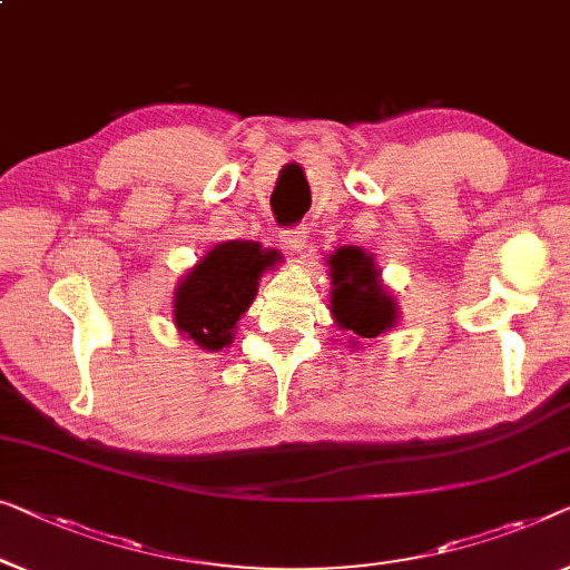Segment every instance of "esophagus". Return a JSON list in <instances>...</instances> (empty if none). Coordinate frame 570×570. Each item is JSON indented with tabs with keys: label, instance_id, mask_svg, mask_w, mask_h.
Returning a JSON list of instances; mask_svg holds the SVG:
<instances>
[{
	"label": "esophagus",
	"instance_id": "1",
	"mask_svg": "<svg viewBox=\"0 0 570 570\" xmlns=\"http://www.w3.org/2000/svg\"><path fill=\"white\" fill-rule=\"evenodd\" d=\"M305 238H308V230H305V226H291L283 230V244L291 252H303Z\"/></svg>",
	"mask_w": 570,
	"mask_h": 570
}]
</instances>
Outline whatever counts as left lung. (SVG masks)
<instances>
[{"instance_id":"obj_1","label":"left lung","mask_w":570,"mask_h":570,"mask_svg":"<svg viewBox=\"0 0 570 570\" xmlns=\"http://www.w3.org/2000/svg\"><path fill=\"white\" fill-rule=\"evenodd\" d=\"M332 267V311L336 324L357 336L373 340L395 324V303L377 283L373 257L362 249L342 246L328 257Z\"/></svg>"}]
</instances>
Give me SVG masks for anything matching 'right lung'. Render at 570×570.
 <instances>
[{"instance_id":"obj_1","label":"right lung","mask_w":570,"mask_h":570,"mask_svg":"<svg viewBox=\"0 0 570 570\" xmlns=\"http://www.w3.org/2000/svg\"><path fill=\"white\" fill-rule=\"evenodd\" d=\"M277 252L254 242H224L208 252L179 283L175 324L203 350H224L234 340V326L249 308L262 272L275 265Z\"/></svg>"}]
</instances>
